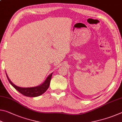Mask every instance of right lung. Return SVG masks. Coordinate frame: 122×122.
Here are the masks:
<instances>
[{
    "label": "right lung",
    "mask_w": 122,
    "mask_h": 122,
    "mask_svg": "<svg viewBox=\"0 0 122 122\" xmlns=\"http://www.w3.org/2000/svg\"><path fill=\"white\" fill-rule=\"evenodd\" d=\"M53 73L51 74L48 77L46 78L45 81L42 84L39 86H35V87H31V88H22L19 87L15 86L11 81V80L9 79V77L7 75V79L9 80L10 84L15 89L19 92L20 93H21L22 95L27 96V97H37L41 95L42 94H44L45 92H46V90L48 89L49 88V85H50L51 80L52 76Z\"/></svg>",
    "instance_id": "1"
}]
</instances>
